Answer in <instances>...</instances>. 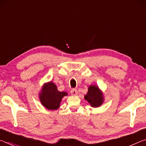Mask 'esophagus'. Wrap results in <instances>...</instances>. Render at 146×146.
Masks as SVG:
<instances>
[{
  "instance_id": "esophagus-1",
  "label": "esophagus",
  "mask_w": 146,
  "mask_h": 146,
  "mask_svg": "<svg viewBox=\"0 0 146 146\" xmlns=\"http://www.w3.org/2000/svg\"><path fill=\"white\" fill-rule=\"evenodd\" d=\"M71 94L72 95H76L78 94L77 90H76V89H72V90H71Z\"/></svg>"
}]
</instances>
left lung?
<instances>
[{
	"label": "left lung",
	"mask_w": 146,
	"mask_h": 146,
	"mask_svg": "<svg viewBox=\"0 0 146 146\" xmlns=\"http://www.w3.org/2000/svg\"><path fill=\"white\" fill-rule=\"evenodd\" d=\"M84 98L93 108L99 107L104 102V95L99 88L97 86H90L88 91L84 96Z\"/></svg>",
	"instance_id": "left-lung-1"
}]
</instances>
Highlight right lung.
I'll use <instances>...</instances> for the list:
<instances>
[{
    "label": "right lung",
    "mask_w": 146,
    "mask_h": 146,
    "mask_svg": "<svg viewBox=\"0 0 146 146\" xmlns=\"http://www.w3.org/2000/svg\"><path fill=\"white\" fill-rule=\"evenodd\" d=\"M68 93L64 91H59L57 87L52 82L44 84L39 94V98L41 104L49 110H56L60 107L61 100Z\"/></svg>",
    "instance_id": "obj_1"
}]
</instances>
